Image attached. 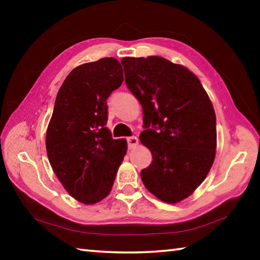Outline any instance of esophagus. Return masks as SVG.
I'll return each instance as SVG.
<instances>
[{
    "mask_svg": "<svg viewBox=\"0 0 260 260\" xmlns=\"http://www.w3.org/2000/svg\"><path fill=\"white\" fill-rule=\"evenodd\" d=\"M139 143V140L136 136H129V138H127V144H128V149H133L136 146H138Z\"/></svg>",
    "mask_w": 260,
    "mask_h": 260,
    "instance_id": "obj_1",
    "label": "esophagus"
}]
</instances>
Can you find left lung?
Returning a JSON list of instances; mask_svg holds the SVG:
<instances>
[{"instance_id":"8db88e82","label":"left lung","mask_w":260,"mask_h":260,"mask_svg":"<svg viewBox=\"0 0 260 260\" xmlns=\"http://www.w3.org/2000/svg\"><path fill=\"white\" fill-rule=\"evenodd\" d=\"M121 64L127 88L142 105L140 141L152 153L141 179L158 199L177 203L204 181L213 164L212 103L195 74L162 57H125Z\"/></svg>"}]
</instances>
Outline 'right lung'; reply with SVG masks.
<instances>
[{
    "label": "right lung",
    "mask_w": 260,
    "mask_h": 260,
    "mask_svg": "<svg viewBox=\"0 0 260 260\" xmlns=\"http://www.w3.org/2000/svg\"><path fill=\"white\" fill-rule=\"evenodd\" d=\"M122 80L119 61L105 57L72 70L56 96L48 158L65 190L81 203L109 195L126 155V140L112 139L107 128V100Z\"/></svg>",
    "instance_id": "right-lung-1"
}]
</instances>
